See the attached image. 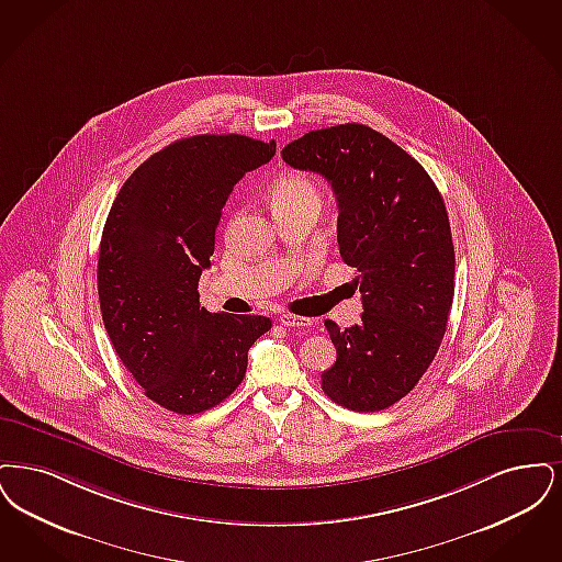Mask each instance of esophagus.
Here are the masks:
<instances>
[{
    "label": "esophagus",
    "mask_w": 562,
    "mask_h": 562,
    "mask_svg": "<svg viewBox=\"0 0 562 562\" xmlns=\"http://www.w3.org/2000/svg\"><path fill=\"white\" fill-rule=\"evenodd\" d=\"M279 323L283 327H292V329H304V327H311L313 325V318L297 317V315H290V313H283L279 317Z\"/></svg>",
    "instance_id": "1"
}]
</instances>
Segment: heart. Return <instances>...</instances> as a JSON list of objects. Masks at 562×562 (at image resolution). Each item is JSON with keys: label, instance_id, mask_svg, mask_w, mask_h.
Segmentation results:
<instances>
[{"label": "heart", "instance_id": "1", "mask_svg": "<svg viewBox=\"0 0 562 562\" xmlns=\"http://www.w3.org/2000/svg\"><path fill=\"white\" fill-rule=\"evenodd\" d=\"M270 203L272 210H290L297 205H318L321 195H318L317 184L302 176V173H285L277 178L270 187Z\"/></svg>", "mask_w": 562, "mask_h": 562}]
</instances>
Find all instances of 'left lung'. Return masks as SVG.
<instances>
[{
	"mask_svg": "<svg viewBox=\"0 0 562 562\" xmlns=\"http://www.w3.org/2000/svg\"><path fill=\"white\" fill-rule=\"evenodd\" d=\"M281 157L331 184L340 256L363 295L359 325L325 321L338 359L321 389L352 412L386 409L414 391L447 331L456 251L442 196L409 153L363 123L313 130Z\"/></svg>",
	"mask_w": 562,
	"mask_h": 562,
	"instance_id": "8db88e82",
	"label": "left lung"
}]
</instances>
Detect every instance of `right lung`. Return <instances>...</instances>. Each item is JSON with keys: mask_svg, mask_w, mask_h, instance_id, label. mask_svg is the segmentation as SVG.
<instances>
[{"mask_svg": "<svg viewBox=\"0 0 562 562\" xmlns=\"http://www.w3.org/2000/svg\"><path fill=\"white\" fill-rule=\"evenodd\" d=\"M274 140L199 134L136 168L115 196L98 251V300L111 344L150 401L173 414L220 405L241 384L247 350L270 329L199 304L222 207Z\"/></svg>", "mask_w": 562, "mask_h": 562, "instance_id": "obj_1", "label": "right lung"}]
</instances>
